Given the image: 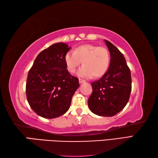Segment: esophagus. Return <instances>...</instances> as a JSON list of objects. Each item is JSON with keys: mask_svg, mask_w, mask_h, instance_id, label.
I'll return each instance as SVG.
<instances>
[{"mask_svg": "<svg viewBox=\"0 0 158 158\" xmlns=\"http://www.w3.org/2000/svg\"><path fill=\"white\" fill-rule=\"evenodd\" d=\"M79 84H82V83L85 82V80L82 79H79Z\"/></svg>", "mask_w": 158, "mask_h": 158, "instance_id": "esophagus-1", "label": "esophagus"}]
</instances>
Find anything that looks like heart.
Segmentation results:
<instances>
[{
    "label": "heart",
    "mask_w": 158,
    "mask_h": 158,
    "mask_svg": "<svg viewBox=\"0 0 158 158\" xmlns=\"http://www.w3.org/2000/svg\"><path fill=\"white\" fill-rule=\"evenodd\" d=\"M66 69L69 73H74L82 62L79 77L98 78L107 71L110 63V53L107 49L97 45L85 44L77 47L74 52H68L64 57Z\"/></svg>",
    "instance_id": "b5f03b06"
}]
</instances>
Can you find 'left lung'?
I'll list each match as a JSON object with an SVG mask.
<instances>
[{
  "label": "left lung",
  "mask_w": 158,
  "mask_h": 158,
  "mask_svg": "<svg viewBox=\"0 0 158 158\" xmlns=\"http://www.w3.org/2000/svg\"><path fill=\"white\" fill-rule=\"evenodd\" d=\"M110 52L108 70L99 80L91 83L93 93L88 100L90 110L100 116H113L127 105L132 90L130 69L123 53L105 40Z\"/></svg>",
  "instance_id": "obj_1"
}]
</instances>
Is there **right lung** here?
Returning <instances> with one entry per match:
<instances>
[{"label":"right lung","mask_w":158,"mask_h":158,"mask_svg":"<svg viewBox=\"0 0 158 158\" xmlns=\"http://www.w3.org/2000/svg\"><path fill=\"white\" fill-rule=\"evenodd\" d=\"M70 49L63 42L51 45L37 55L28 72L27 100L41 117L54 118L65 114L79 86L78 78L69 73L64 60Z\"/></svg>","instance_id":"right-lung-1"}]
</instances>
